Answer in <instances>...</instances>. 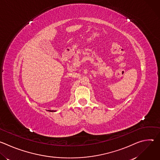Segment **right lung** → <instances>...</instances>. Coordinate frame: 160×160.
<instances>
[{"label": "right lung", "instance_id": "1", "mask_svg": "<svg viewBox=\"0 0 160 160\" xmlns=\"http://www.w3.org/2000/svg\"><path fill=\"white\" fill-rule=\"evenodd\" d=\"M48 111H50V112H55V111H54V110H48Z\"/></svg>", "mask_w": 160, "mask_h": 160}]
</instances>
